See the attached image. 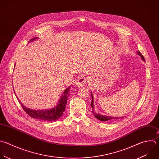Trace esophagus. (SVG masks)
<instances>
[{
	"instance_id": "obj_1",
	"label": "esophagus",
	"mask_w": 159,
	"mask_h": 159,
	"mask_svg": "<svg viewBox=\"0 0 159 159\" xmlns=\"http://www.w3.org/2000/svg\"><path fill=\"white\" fill-rule=\"evenodd\" d=\"M89 82V79L85 76H81L80 77L77 82H76V85L77 86H79V87H82L83 85H84L85 84H87V82Z\"/></svg>"
}]
</instances>
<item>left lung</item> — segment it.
Returning <instances> with one entry per match:
<instances>
[{
  "mask_svg": "<svg viewBox=\"0 0 159 159\" xmlns=\"http://www.w3.org/2000/svg\"><path fill=\"white\" fill-rule=\"evenodd\" d=\"M137 53L139 54V55L141 57V58L142 59L143 61H145V59H144V57L143 56V55L141 54V53L140 52V51L138 50ZM91 95H92V102H91V107H92V112H93V114L94 115V116L97 119H98L99 120H101V121H105V122H111V121H112V120H116L117 119H122V117H112L111 116H109V115H107L105 114V113L103 114V112H102V111H99L98 112H95V107H94V104H93V95L91 92Z\"/></svg>",
  "mask_w": 159,
  "mask_h": 159,
  "instance_id": "8db88e82",
  "label": "left lung"
}]
</instances>
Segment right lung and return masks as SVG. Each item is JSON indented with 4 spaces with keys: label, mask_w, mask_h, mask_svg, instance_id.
<instances>
[{
    "label": "right lung",
    "mask_w": 159,
    "mask_h": 159,
    "mask_svg": "<svg viewBox=\"0 0 159 159\" xmlns=\"http://www.w3.org/2000/svg\"><path fill=\"white\" fill-rule=\"evenodd\" d=\"M35 38L30 40V41L34 40ZM70 87H68L64 93L61 96V98L58 102L50 108H45V109H34L30 108L25 106L19 100L22 109L24 111L31 117L45 122H52L57 120L59 119L63 114L66 109V103L67 102V98L69 97Z\"/></svg>",
    "instance_id": "obj_1"
}]
</instances>
